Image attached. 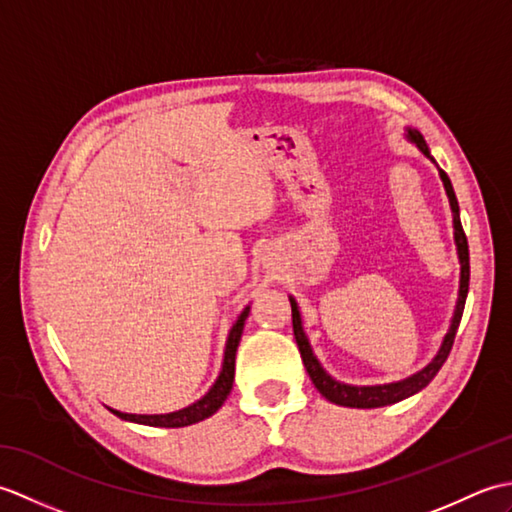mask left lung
I'll use <instances>...</instances> for the list:
<instances>
[{
    "mask_svg": "<svg viewBox=\"0 0 512 512\" xmlns=\"http://www.w3.org/2000/svg\"><path fill=\"white\" fill-rule=\"evenodd\" d=\"M409 138L413 143L418 145V149L422 151L424 156H429V147L424 143V138L416 129H409ZM433 160V158H431ZM440 178L444 182V189H447L449 195V202H451V209H453V228H455V244H458V255H460V264H462V275H460V299H458V308H455L453 314V321H451V330L449 334L444 336V343L440 347V352L436 354V358L422 369V372L413 374L405 380H400V383H389V385H374V387H354V385H343L339 380H334L332 376H328L323 372V367L319 365L317 356L312 354L310 350V343L306 339V334H303L301 328V317H299V308H297V301L290 299V306H292V330H295V339L299 345V352L303 358V365H306L308 374L312 378L314 387L319 389V394L328 398L334 405H343V407H356V409H376V407H385V405H394L398 400H405L409 396L416 394L422 387H427L433 376L440 372V367L447 361V356L453 347L455 341V332H458V325L462 319V312H464V303H466V292H469V277H471V266H469V242H466V235H464V228L460 222V206H458V198H455V191L451 187V180L447 173L440 169Z\"/></svg>",
    "mask_w": 512,
    "mask_h": 512,
    "instance_id": "1",
    "label": "left lung"
}]
</instances>
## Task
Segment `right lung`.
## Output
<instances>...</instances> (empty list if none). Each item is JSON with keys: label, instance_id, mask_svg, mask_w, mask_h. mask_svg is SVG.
<instances>
[{"label": "right lung", "instance_id": "add662e5", "mask_svg": "<svg viewBox=\"0 0 512 512\" xmlns=\"http://www.w3.org/2000/svg\"><path fill=\"white\" fill-rule=\"evenodd\" d=\"M250 308H244V312L239 314V319L235 321V325L231 328V334H228V343H226V352H224V365L222 372L217 376L215 385L209 389V394L204 398H200L193 405L184 407L180 411L173 413H160V416H136V413H121L114 411L118 418L129 420V422H138V424H147V427H167V429H176V427H187V424L200 422L204 418L213 416V413L224 405L226 396L231 394L233 389V378H235V352L239 339H242V330H244V321L248 317Z\"/></svg>", "mask_w": 512, "mask_h": 512}]
</instances>
